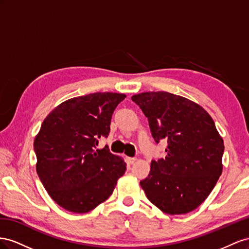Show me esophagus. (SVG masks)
<instances>
[{
	"label": "esophagus",
	"mask_w": 249,
	"mask_h": 249,
	"mask_svg": "<svg viewBox=\"0 0 249 249\" xmlns=\"http://www.w3.org/2000/svg\"><path fill=\"white\" fill-rule=\"evenodd\" d=\"M126 160H127V162H128L129 165H132L133 162L137 160V159H136V158H127V159H126Z\"/></svg>",
	"instance_id": "obj_1"
}]
</instances>
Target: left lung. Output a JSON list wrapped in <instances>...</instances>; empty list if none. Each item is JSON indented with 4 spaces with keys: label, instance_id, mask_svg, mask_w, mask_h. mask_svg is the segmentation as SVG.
I'll use <instances>...</instances> for the list:
<instances>
[{
    "label": "left lung",
    "instance_id": "8db88e82",
    "mask_svg": "<svg viewBox=\"0 0 249 249\" xmlns=\"http://www.w3.org/2000/svg\"><path fill=\"white\" fill-rule=\"evenodd\" d=\"M144 115L155 143L167 140L166 156L152 160L140 184L155 207L169 215L195 210L222 173L223 140L200 105L167 91L131 97Z\"/></svg>",
    "mask_w": 249,
    "mask_h": 249
}]
</instances>
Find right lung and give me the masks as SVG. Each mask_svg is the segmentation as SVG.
I'll return each mask as SVG.
<instances>
[{
  "label": "right lung",
  "mask_w": 249,
  "mask_h": 249,
  "mask_svg": "<svg viewBox=\"0 0 249 249\" xmlns=\"http://www.w3.org/2000/svg\"><path fill=\"white\" fill-rule=\"evenodd\" d=\"M124 94L95 93L62 102L49 113L34 139L36 172L50 197L69 212L83 214L112 194L126 171L107 146L110 120Z\"/></svg>",
  "instance_id": "add662e5"
}]
</instances>
